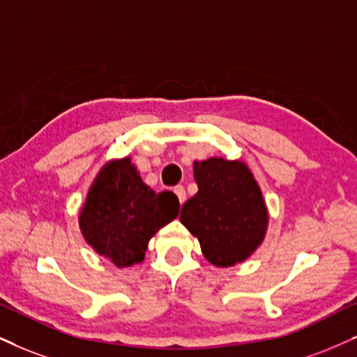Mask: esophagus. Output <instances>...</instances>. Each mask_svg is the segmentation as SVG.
I'll return each instance as SVG.
<instances>
[{
    "label": "esophagus",
    "instance_id": "34e87169",
    "mask_svg": "<svg viewBox=\"0 0 357 357\" xmlns=\"http://www.w3.org/2000/svg\"><path fill=\"white\" fill-rule=\"evenodd\" d=\"M174 192H175V195L178 197V200H180V204H183V202H185V199H187V193H185V188H183L182 185H177L174 188Z\"/></svg>",
    "mask_w": 357,
    "mask_h": 357
}]
</instances>
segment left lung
Listing matches in <instances>:
<instances>
[{
  "label": "left lung",
  "mask_w": 357,
  "mask_h": 357,
  "mask_svg": "<svg viewBox=\"0 0 357 357\" xmlns=\"http://www.w3.org/2000/svg\"><path fill=\"white\" fill-rule=\"evenodd\" d=\"M199 192L182 205L180 222L215 266L245 261L266 235L268 210L245 162L212 157L193 164Z\"/></svg>",
  "instance_id": "obj_1"
}]
</instances>
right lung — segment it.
Returning <instances> with one entry per match:
<instances>
[{
  "label": "right lung",
  "mask_w": 357,
  "mask_h": 357,
  "mask_svg": "<svg viewBox=\"0 0 357 357\" xmlns=\"http://www.w3.org/2000/svg\"><path fill=\"white\" fill-rule=\"evenodd\" d=\"M178 199L145 185L130 158L107 162L87 192L79 227L87 243L119 268L140 263L149 240L177 218Z\"/></svg>",
  "instance_id": "add662e5"
}]
</instances>
